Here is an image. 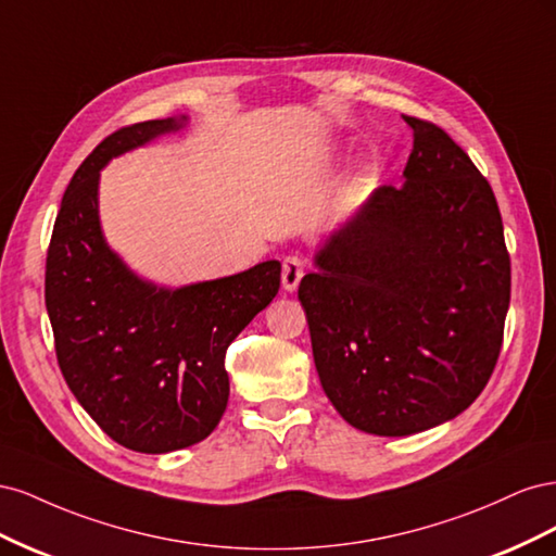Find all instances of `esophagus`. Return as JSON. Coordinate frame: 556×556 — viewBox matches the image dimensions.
<instances>
[{"label":"esophagus","mask_w":556,"mask_h":556,"mask_svg":"<svg viewBox=\"0 0 556 556\" xmlns=\"http://www.w3.org/2000/svg\"><path fill=\"white\" fill-rule=\"evenodd\" d=\"M304 276V262L296 255H290L282 260V288L288 292H294L299 288V280Z\"/></svg>","instance_id":"1"}]
</instances>
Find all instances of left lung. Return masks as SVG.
<instances>
[{
    "label": "left lung",
    "instance_id": "1",
    "mask_svg": "<svg viewBox=\"0 0 556 556\" xmlns=\"http://www.w3.org/2000/svg\"><path fill=\"white\" fill-rule=\"evenodd\" d=\"M413 153L301 278L313 359L348 425L410 435L464 413L490 380L510 306L496 197L433 123L403 115Z\"/></svg>",
    "mask_w": 556,
    "mask_h": 556
}]
</instances>
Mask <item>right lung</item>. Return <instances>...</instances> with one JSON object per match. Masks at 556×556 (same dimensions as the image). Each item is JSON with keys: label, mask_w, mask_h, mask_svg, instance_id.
<instances>
[{"label": "right lung", "mask_w": 556, "mask_h": 556, "mask_svg": "<svg viewBox=\"0 0 556 556\" xmlns=\"http://www.w3.org/2000/svg\"><path fill=\"white\" fill-rule=\"evenodd\" d=\"M185 123H137L99 143L62 197L46 257V311L66 384L106 435L146 454L190 447L217 427L229 399L227 348L280 288L276 260L160 288L106 243L99 172Z\"/></svg>", "instance_id": "add662e5"}]
</instances>
